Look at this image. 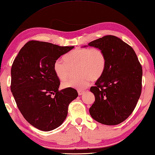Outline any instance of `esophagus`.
Listing matches in <instances>:
<instances>
[{"label":"esophagus","instance_id":"34e87169","mask_svg":"<svg viewBox=\"0 0 155 155\" xmlns=\"http://www.w3.org/2000/svg\"><path fill=\"white\" fill-rule=\"evenodd\" d=\"M84 93H85L84 91L79 90V91H78V95H83V94H84Z\"/></svg>","mask_w":155,"mask_h":155}]
</instances>
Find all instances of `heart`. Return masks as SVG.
<instances>
[{"instance_id": "heart-1", "label": "heart", "mask_w": 155, "mask_h": 155, "mask_svg": "<svg viewBox=\"0 0 155 155\" xmlns=\"http://www.w3.org/2000/svg\"><path fill=\"white\" fill-rule=\"evenodd\" d=\"M64 60H58L54 64V71L56 76L64 80L74 68L78 76L64 81L61 83L63 88L84 89L88 86L91 80H97L100 78L105 70V54L98 48L75 49L67 54Z\"/></svg>"}]
</instances>
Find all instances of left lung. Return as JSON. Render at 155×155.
I'll list each match as a JSON object with an SVG mask.
<instances>
[{
	"label": "left lung",
	"mask_w": 155,
	"mask_h": 155,
	"mask_svg": "<svg viewBox=\"0 0 155 155\" xmlns=\"http://www.w3.org/2000/svg\"><path fill=\"white\" fill-rule=\"evenodd\" d=\"M87 46L100 48L106 58L104 74L90 88L95 99L89 113L102 124L118 125L131 114L140 97L141 65L132 48L115 36H105L83 48Z\"/></svg>",
	"instance_id": "8db88e82"
}]
</instances>
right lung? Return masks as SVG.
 Here are the masks:
<instances>
[{"label":"right lung","mask_w":155,"mask_h":155,"mask_svg":"<svg viewBox=\"0 0 155 155\" xmlns=\"http://www.w3.org/2000/svg\"><path fill=\"white\" fill-rule=\"evenodd\" d=\"M74 48L32 40L14 60L10 89L20 113L38 129L50 131L60 127L69 104L78 96L74 88L58 90L60 81L54 71L55 61Z\"/></svg>","instance_id":"1"}]
</instances>
